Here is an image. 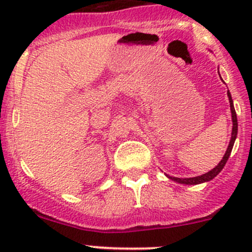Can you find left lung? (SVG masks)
<instances>
[{
  "instance_id": "obj_1",
  "label": "left lung",
  "mask_w": 252,
  "mask_h": 252,
  "mask_svg": "<svg viewBox=\"0 0 252 252\" xmlns=\"http://www.w3.org/2000/svg\"><path fill=\"white\" fill-rule=\"evenodd\" d=\"M228 97H229V103H230V111H232V119H233V130H232V139H230L229 146H228L227 151H225L224 156H223L222 161L218 163V166H216L212 171L207 172V173L199 175V177H194V178H175V177H169L172 180H175L178 183H182V184H188V185H192V184H200V183L204 182H208V180L213 179L220 171L223 169V167L225 166L227 163L228 158L230 156V152H232L233 145H234V141L236 139V134H238V119H236V113L234 110V105H233V100L232 96H230V93L228 91Z\"/></svg>"
}]
</instances>
